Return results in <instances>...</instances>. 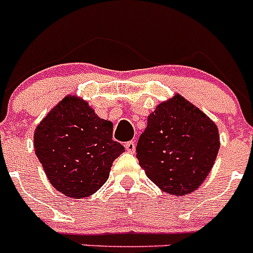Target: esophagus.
<instances>
[{
    "instance_id": "1",
    "label": "esophagus",
    "mask_w": 253,
    "mask_h": 253,
    "mask_svg": "<svg viewBox=\"0 0 253 253\" xmlns=\"http://www.w3.org/2000/svg\"><path fill=\"white\" fill-rule=\"evenodd\" d=\"M125 147V151L129 152V153H134L135 152V142L134 140H129V142H126L124 144Z\"/></svg>"
}]
</instances>
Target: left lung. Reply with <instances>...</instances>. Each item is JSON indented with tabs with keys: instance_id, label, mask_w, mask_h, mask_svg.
I'll use <instances>...</instances> for the list:
<instances>
[{
	"instance_id": "8db88e82",
	"label": "left lung",
	"mask_w": 253,
	"mask_h": 253,
	"mask_svg": "<svg viewBox=\"0 0 253 253\" xmlns=\"http://www.w3.org/2000/svg\"><path fill=\"white\" fill-rule=\"evenodd\" d=\"M219 151L216 125L182 96L158 105L137 144L139 165L153 184L171 195L195 191Z\"/></svg>"
}]
</instances>
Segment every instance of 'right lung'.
Wrapping results in <instances>:
<instances>
[{"label": "right lung", "mask_w": 253, "mask_h": 253, "mask_svg": "<svg viewBox=\"0 0 253 253\" xmlns=\"http://www.w3.org/2000/svg\"><path fill=\"white\" fill-rule=\"evenodd\" d=\"M34 147L50 184L78 199L106 182L113 162L124 152L113 140V123L73 96L64 97L38 125Z\"/></svg>", "instance_id": "obj_1"}]
</instances>
